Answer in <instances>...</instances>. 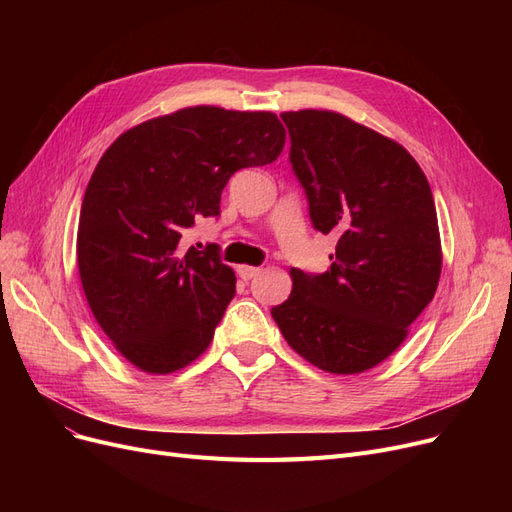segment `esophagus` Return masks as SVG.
<instances>
[{
	"label": "esophagus",
	"instance_id": "esophagus-1",
	"mask_svg": "<svg viewBox=\"0 0 512 512\" xmlns=\"http://www.w3.org/2000/svg\"><path fill=\"white\" fill-rule=\"evenodd\" d=\"M258 273H260V269H256V267H247V265L237 267V275L241 277V280H245V282H250L252 277H256Z\"/></svg>",
	"mask_w": 512,
	"mask_h": 512
}]
</instances>
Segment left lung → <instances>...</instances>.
I'll list each match as a JSON object with an SVG mask.
<instances>
[{
  "label": "left lung",
  "instance_id": "obj_1",
  "mask_svg": "<svg viewBox=\"0 0 512 512\" xmlns=\"http://www.w3.org/2000/svg\"><path fill=\"white\" fill-rule=\"evenodd\" d=\"M309 220L337 235L331 269H292L271 316L294 352L331 374L393 354L438 288L442 247L427 177L410 153L333 111L282 113Z\"/></svg>",
  "mask_w": 512,
  "mask_h": 512
}]
</instances>
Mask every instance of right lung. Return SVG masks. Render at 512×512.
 I'll list each match as a JSON object with an SVG mask.
<instances>
[{
    "instance_id": "right-lung-1",
    "label": "right lung",
    "mask_w": 512,
    "mask_h": 512,
    "mask_svg": "<svg viewBox=\"0 0 512 512\" xmlns=\"http://www.w3.org/2000/svg\"><path fill=\"white\" fill-rule=\"evenodd\" d=\"M273 113L181 108L123 132L85 190L76 258L106 337L147 374H173L211 344L237 277L218 245L179 247L185 228L218 218L228 179L277 160Z\"/></svg>"
}]
</instances>
